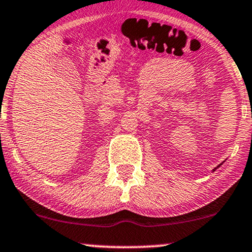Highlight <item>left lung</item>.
<instances>
[{
    "label": "left lung",
    "instance_id": "1",
    "mask_svg": "<svg viewBox=\"0 0 252 252\" xmlns=\"http://www.w3.org/2000/svg\"><path fill=\"white\" fill-rule=\"evenodd\" d=\"M220 165H221V164H220ZM220 165H219V166H220ZM219 166H217V167H219ZM217 167H216V168H215V170H213V172H215V171H216V170H217Z\"/></svg>",
    "mask_w": 252,
    "mask_h": 252
}]
</instances>
